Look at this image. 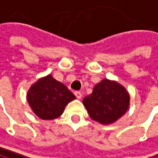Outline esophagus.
Masks as SVG:
<instances>
[{
	"mask_svg": "<svg viewBox=\"0 0 158 158\" xmlns=\"http://www.w3.org/2000/svg\"><path fill=\"white\" fill-rule=\"evenodd\" d=\"M75 96L77 97V98H81V97H82V94L80 92V91H77V92H75Z\"/></svg>",
	"mask_w": 158,
	"mask_h": 158,
	"instance_id": "34e87169",
	"label": "esophagus"
}]
</instances>
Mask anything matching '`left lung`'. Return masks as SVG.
Wrapping results in <instances>:
<instances>
[{"mask_svg": "<svg viewBox=\"0 0 158 158\" xmlns=\"http://www.w3.org/2000/svg\"><path fill=\"white\" fill-rule=\"evenodd\" d=\"M83 105L93 120L109 125L124 116L130 106V95L124 86L114 81L103 78L85 97Z\"/></svg>", "mask_w": 158, "mask_h": 158, "instance_id": "1", "label": "left lung"}]
</instances>
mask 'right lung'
I'll return each instance as SVG.
<instances>
[{
  "label": "right lung",
  "mask_w": 158,
  "mask_h": 158,
  "mask_svg": "<svg viewBox=\"0 0 158 158\" xmlns=\"http://www.w3.org/2000/svg\"><path fill=\"white\" fill-rule=\"evenodd\" d=\"M26 99L37 117L44 120H52L60 117L65 106L76 99V97L63 83L49 74L31 85Z\"/></svg>",
  "instance_id": "obj_1"
}]
</instances>
